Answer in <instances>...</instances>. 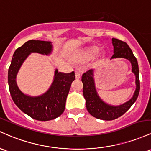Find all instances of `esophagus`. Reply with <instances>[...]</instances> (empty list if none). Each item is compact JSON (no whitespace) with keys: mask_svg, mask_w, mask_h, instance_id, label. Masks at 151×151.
Here are the masks:
<instances>
[{"mask_svg":"<svg viewBox=\"0 0 151 151\" xmlns=\"http://www.w3.org/2000/svg\"><path fill=\"white\" fill-rule=\"evenodd\" d=\"M75 74H76V78L79 79L81 78V72L79 70H75Z\"/></svg>","mask_w":151,"mask_h":151,"instance_id":"34e87169","label":"esophagus"}]
</instances>
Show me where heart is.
I'll return each instance as SVG.
<instances>
[{
	"instance_id": "1",
	"label": "heart",
	"mask_w": 151,
	"mask_h": 151,
	"mask_svg": "<svg viewBox=\"0 0 151 151\" xmlns=\"http://www.w3.org/2000/svg\"><path fill=\"white\" fill-rule=\"evenodd\" d=\"M98 53V48H96V47H93V48H92L89 50L88 55H96V54H97Z\"/></svg>"
}]
</instances>
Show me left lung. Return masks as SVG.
<instances>
[{
    "mask_svg": "<svg viewBox=\"0 0 151 151\" xmlns=\"http://www.w3.org/2000/svg\"><path fill=\"white\" fill-rule=\"evenodd\" d=\"M113 45V55L111 59L117 58H123L128 59L131 63L132 72L135 76V89L133 97L128 102L123 103L121 106H113L108 105L101 99L96 91L93 78V70L86 71L82 76L83 93L86 99V108L90 114L98 119L104 121H112L116 119L121 116L131 107L136 101L140 91L139 69L136 58L134 56L131 49L126 42L122 41L116 38H112Z\"/></svg>",
    "mask_w": 151,
    "mask_h": 151,
    "instance_id": "left-lung-1",
    "label": "left lung"
}]
</instances>
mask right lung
<instances>
[{
    "mask_svg": "<svg viewBox=\"0 0 151 151\" xmlns=\"http://www.w3.org/2000/svg\"><path fill=\"white\" fill-rule=\"evenodd\" d=\"M52 50L51 42L28 40L16 49L8 68V86L13 102L23 113L37 121H50L63 113L71 83L76 78L75 73L73 71L70 73H64L55 69L53 82L50 88L44 94L35 97L21 92L17 86L16 76L23 63L30 53L48 55Z\"/></svg>",
    "mask_w": 151,
    "mask_h": 151,
    "instance_id": "1",
    "label": "right lung"
}]
</instances>
